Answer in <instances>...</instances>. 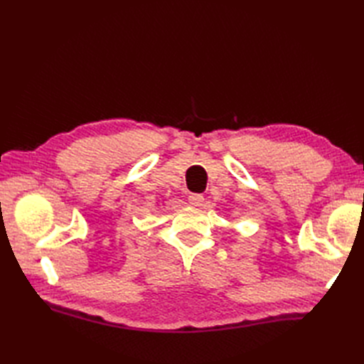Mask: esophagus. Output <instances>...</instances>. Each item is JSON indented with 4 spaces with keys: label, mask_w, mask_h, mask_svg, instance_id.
<instances>
[{
    "label": "esophagus",
    "mask_w": 364,
    "mask_h": 364,
    "mask_svg": "<svg viewBox=\"0 0 364 364\" xmlns=\"http://www.w3.org/2000/svg\"><path fill=\"white\" fill-rule=\"evenodd\" d=\"M203 202H205V199H203L202 194H190V196H188V203H190L191 206H194V208L202 206Z\"/></svg>",
    "instance_id": "34e87169"
}]
</instances>
